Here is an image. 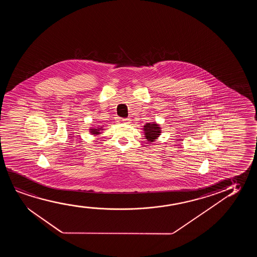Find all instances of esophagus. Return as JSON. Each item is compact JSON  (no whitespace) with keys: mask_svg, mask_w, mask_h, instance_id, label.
<instances>
[{"mask_svg":"<svg viewBox=\"0 0 257 257\" xmlns=\"http://www.w3.org/2000/svg\"><path fill=\"white\" fill-rule=\"evenodd\" d=\"M122 122L123 123H129L131 122L130 118H122Z\"/></svg>","mask_w":257,"mask_h":257,"instance_id":"34e87169","label":"esophagus"}]
</instances>
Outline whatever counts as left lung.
Masks as SVG:
<instances>
[{
	"label": "left lung",
	"instance_id": "1",
	"mask_svg": "<svg viewBox=\"0 0 257 257\" xmlns=\"http://www.w3.org/2000/svg\"><path fill=\"white\" fill-rule=\"evenodd\" d=\"M145 137L148 142H154V141L160 136L161 134V127H159L157 123H148L145 124L144 128Z\"/></svg>",
	"mask_w": 257,
	"mask_h": 257
}]
</instances>
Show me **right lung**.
Returning <instances> with one entry per match:
<instances>
[{
  "mask_svg": "<svg viewBox=\"0 0 257 257\" xmlns=\"http://www.w3.org/2000/svg\"><path fill=\"white\" fill-rule=\"evenodd\" d=\"M102 127L101 128H94V129H90V133H91L92 134H94V135H98V134H100V132L102 131Z\"/></svg>",
  "mask_w": 257,
  "mask_h": 257,
  "instance_id": "right-lung-1",
  "label": "right lung"
}]
</instances>
